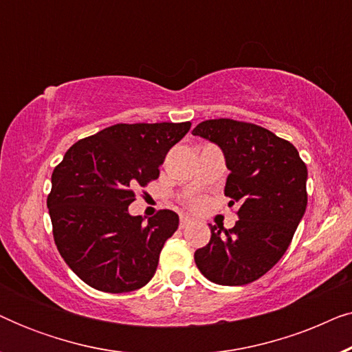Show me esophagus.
I'll use <instances>...</instances> for the list:
<instances>
[{
    "mask_svg": "<svg viewBox=\"0 0 352 352\" xmlns=\"http://www.w3.org/2000/svg\"><path fill=\"white\" fill-rule=\"evenodd\" d=\"M190 223H192V219H190V218H187V216H181L179 228H181V229H184V228H187V226H189Z\"/></svg>",
    "mask_w": 352,
    "mask_h": 352,
    "instance_id": "34e87169",
    "label": "esophagus"
}]
</instances>
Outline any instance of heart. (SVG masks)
Here are the masks:
<instances>
[{
  "mask_svg": "<svg viewBox=\"0 0 352 352\" xmlns=\"http://www.w3.org/2000/svg\"><path fill=\"white\" fill-rule=\"evenodd\" d=\"M200 205V201H194V206H199Z\"/></svg>",
  "mask_w": 352,
  "mask_h": 352,
  "instance_id": "heart-1",
  "label": "heart"
}]
</instances>
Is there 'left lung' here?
<instances>
[{
  "mask_svg": "<svg viewBox=\"0 0 352 352\" xmlns=\"http://www.w3.org/2000/svg\"><path fill=\"white\" fill-rule=\"evenodd\" d=\"M192 134L223 151L230 171L224 194L229 206H239L232 229L210 224L211 239L195 252V264L219 285H247L287 252L306 211L307 168L292 142L258 124L206 120Z\"/></svg>",
  "mask_w": 352,
  "mask_h": 352,
  "instance_id": "obj_1",
  "label": "left lung"
}]
</instances>
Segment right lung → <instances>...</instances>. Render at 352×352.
<instances>
[{"instance_id":"right-lung-1","label":"right lung","mask_w":352,"mask_h":352,"mask_svg":"<svg viewBox=\"0 0 352 352\" xmlns=\"http://www.w3.org/2000/svg\"><path fill=\"white\" fill-rule=\"evenodd\" d=\"M190 129L184 123H118L75 142L51 176L47 208L60 256L85 283L126 293L148 283L179 216L160 210L144 223L128 206L134 187L160 175L170 148Z\"/></svg>"}]
</instances>
